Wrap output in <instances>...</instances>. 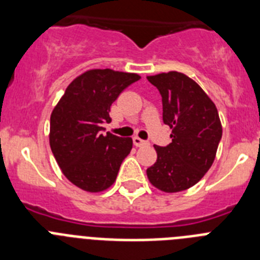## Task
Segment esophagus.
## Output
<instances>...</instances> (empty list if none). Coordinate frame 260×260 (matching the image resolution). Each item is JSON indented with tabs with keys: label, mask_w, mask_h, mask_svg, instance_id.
Returning a JSON list of instances; mask_svg holds the SVG:
<instances>
[{
	"label": "esophagus",
	"mask_w": 260,
	"mask_h": 260,
	"mask_svg": "<svg viewBox=\"0 0 260 260\" xmlns=\"http://www.w3.org/2000/svg\"><path fill=\"white\" fill-rule=\"evenodd\" d=\"M133 142H134V144L137 147H142V146H148V142L147 141H143V139H141L139 137H134L133 138Z\"/></svg>",
	"instance_id": "34e87169"
}]
</instances>
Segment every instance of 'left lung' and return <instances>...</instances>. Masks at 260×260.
Listing matches in <instances>:
<instances>
[{
    "mask_svg": "<svg viewBox=\"0 0 260 260\" xmlns=\"http://www.w3.org/2000/svg\"><path fill=\"white\" fill-rule=\"evenodd\" d=\"M147 79L161 95L162 121L173 128L172 143L153 146L157 160L147 177L161 191H182L198 182L215 160L222 135L219 113L199 84L182 73Z\"/></svg>",
    "mask_w": 260,
    "mask_h": 260,
    "instance_id": "8db88e82",
    "label": "left lung"
}]
</instances>
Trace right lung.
<instances>
[{
  "instance_id": "1",
  "label": "right lung",
  "mask_w": 260,
  "mask_h": 260,
  "mask_svg": "<svg viewBox=\"0 0 260 260\" xmlns=\"http://www.w3.org/2000/svg\"><path fill=\"white\" fill-rule=\"evenodd\" d=\"M138 74L96 69L75 78L53 109L49 143L57 164L70 182L89 192L113 185L132 138L103 134L110 105Z\"/></svg>"
}]
</instances>
